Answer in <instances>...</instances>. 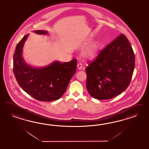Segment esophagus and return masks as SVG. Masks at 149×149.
<instances>
[{"label": "esophagus", "instance_id": "34e87169", "mask_svg": "<svg viewBox=\"0 0 149 149\" xmlns=\"http://www.w3.org/2000/svg\"><path fill=\"white\" fill-rule=\"evenodd\" d=\"M77 69H79V70H81L82 69V64L81 63H79L77 64Z\"/></svg>", "mask_w": 149, "mask_h": 149}]
</instances>
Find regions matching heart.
Instances as JSON below:
<instances>
[{"mask_svg": "<svg viewBox=\"0 0 149 149\" xmlns=\"http://www.w3.org/2000/svg\"><path fill=\"white\" fill-rule=\"evenodd\" d=\"M98 47V44L97 42H93L89 46V47L84 52V56L88 58H93L97 54Z\"/></svg>", "mask_w": 149, "mask_h": 149, "instance_id": "obj_1", "label": "heart"}]
</instances>
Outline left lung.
Instances as JSON below:
<instances>
[{
  "mask_svg": "<svg viewBox=\"0 0 149 149\" xmlns=\"http://www.w3.org/2000/svg\"><path fill=\"white\" fill-rule=\"evenodd\" d=\"M135 56L123 34L101 51L86 67V88L94 98L111 99L129 86L134 69Z\"/></svg>",
  "mask_w": 149,
  "mask_h": 149,
  "instance_id": "8db88e82",
  "label": "left lung"
}]
</instances>
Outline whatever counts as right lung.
Returning <instances> with one entry per match:
<instances>
[{
  "label": "right lung",
  "mask_w": 149,
  "mask_h": 149,
  "mask_svg": "<svg viewBox=\"0 0 149 149\" xmlns=\"http://www.w3.org/2000/svg\"><path fill=\"white\" fill-rule=\"evenodd\" d=\"M38 34H47L46 31H34ZM29 34L24 36L14 52V75L18 85L34 99L51 102L59 99L65 93L68 84L77 70V59L69 62L54 61L42 68L28 65L23 58V46Z\"/></svg>",
  "instance_id": "right-lung-1"
}]
</instances>
